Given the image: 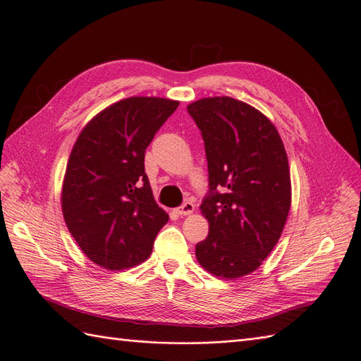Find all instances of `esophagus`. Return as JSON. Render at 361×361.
Returning <instances> with one entry per match:
<instances>
[{"label":"esophagus","instance_id":"1","mask_svg":"<svg viewBox=\"0 0 361 361\" xmlns=\"http://www.w3.org/2000/svg\"><path fill=\"white\" fill-rule=\"evenodd\" d=\"M194 209H195V205L190 202V201H185L179 208H178V214L179 216H189V214H192L194 213Z\"/></svg>","mask_w":361,"mask_h":361}]
</instances>
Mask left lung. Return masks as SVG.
<instances>
[{
    "instance_id": "8db88e82",
    "label": "left lung",
    "mask_w": 361,
    "mask_h": 361,
    "mask_svg": "<svg viewBox=\"0 0 361 361\" xmlns=\"http://www.w3.org/2000/svg\"><path fill=\"white\" fill-rule=\"evenodd\" d=\"M188 114L204 140L209 186L200 207L209 231L195 255L217 277L239 279L262 264L287 221L286 148L271 121L240 100L201 99Z\"/></svg>"
}]
</instances>
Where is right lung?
<instances>
[{"mask_svg":"<svg viewBox=\"0 0 361 361\" xmlns=\"http://www.w3.org/2000/svg\"><path fill=\"white\" fill-rule=\"evenodd\" d=\"M179 102L128 97L78 135L62 185V214L80 249L106 269L145 261L169 216L154 201L144 154Z\"/></svg>","mask_w":361,"mask_h":361,"instance_id":"1","label":"right lung"}]
</instances>
